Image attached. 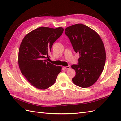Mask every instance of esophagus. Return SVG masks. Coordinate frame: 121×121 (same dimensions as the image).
<instances>
[{
    "mask_svg": "<svg viewBox=\"0 0 121 121\" xmlns=\"http://www.w3.org/2000/svg\"><path fill=\"white\" fill-rule=\"evenodd\" d=\"M65 69H70V68H71V66H70V65H68V66H67V67H64Z\"/></svg>",
    "mask_w": 121,
    "mask_h": 121,
    "instance_id": "esophagus-1",
    "label": "esophagus"
}]
</instances>
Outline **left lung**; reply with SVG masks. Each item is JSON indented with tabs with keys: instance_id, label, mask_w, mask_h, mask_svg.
I'll list each match as a JSON object with an SVG mask.
<instances>
[{
	"instance_id": "8db88e82",
	"label": "left lung",
	"mask_w": 121,
	"mask_h": 121,
	"mask_svg": "<svg viewBox=\"0 0 121 121\" xmlns=\"http://www.w3.org/2000/svg\"><path fill=\"white\" fill-rule=\"evenodd\" d=\"M75 52L80 57L78 64L72 65L76 71L72 79L75 85L87 88L96 82L104 69L106 54L100 36L92 29L82 24L65 29Z\"/></svg>"
}]
</instances>
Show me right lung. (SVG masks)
Returning <instances> with one entry per match:
<instances>
[{
    "label": "right lung",
    "instance_id": "obj_1",
    "mask_svg": "<svg viewBox=\"0 0 121 121\" xmlns=\"http://www.w3.org/2000/svg\"><path fill=\"white\" fill-rule=\"evenodd\" d=\"M61 27H41L25 36L19 51L20 70L31 85L45 89L53 85L61 67L47 61L53 43L63 34Z\"/></svg>",
    "mask_w": 121,
    "mask_h": 121
}]
</instances>
